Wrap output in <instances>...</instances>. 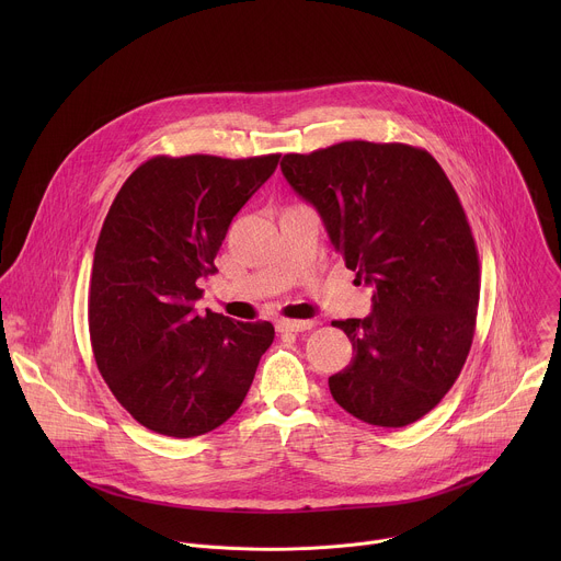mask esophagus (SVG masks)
<instances>
[{
  "label": "esophagus",
  "mask_w": 561,
  "mask_h": 561,
  "mask_svg": "<svg viewBox=\"0 0 561 561\" xmlns=\"http://www.w3.org/2000/svg\"><path fill=\"white\" fill-rule=\"evenodd\" d=\"M312 327H314L312 319H282V322H277L279 333H304V331H310Z\"/></svg>",
  "instance_id": "esophagus-1"
}]
</instances>
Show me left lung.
<instances>
[{
    "label": "left lung",
    "instance_id": "left-lung-1",
    "mask_svg": "<svg viewBox=\"0 0 561 561\" xmlns=\"http://www.w3.org/2000/svg\"><path fill=\"white\" fill-rule=\"evenodd\" d=\"M282 173L322 217L373 312L333 322L353 344L329 377L353 417L402 428L431 413L468 357L479 257L461 202L435 157L409 144L342 141L288 152Z\"/></svg>",
    "mask_w": 561,
    "mask_h": 561
}]
</instances>
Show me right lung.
<instances>
[{
  "mask_svg": "<svg viewBox=\"0 0 561 561\" xmlns=\"http://www.w3.org/2000/svg\"><path fill=\"white\" fill-rule=\"evenodd\" d=\"M279 154L144 162L119 188L98 239L89 331L117 402L152 433L178 439L221 426L275 340L271 322L197 312L232 217L275 173Z\"/></svg>",
  "mask_w": 561,
  "mask_h": 561,
  "instance_id": "obj_1",
  "label": "right lung"
}]
</instances>
